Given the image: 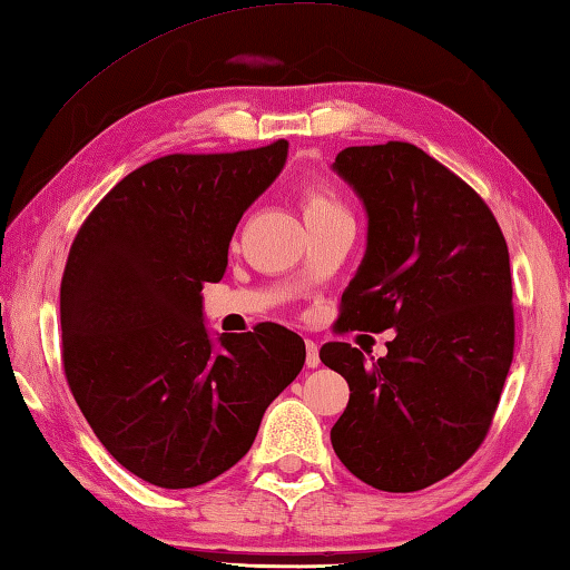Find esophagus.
Here are the masks:
<instances>
[{
	"instance_id": "34e87169",
	"label": "esophagus",
	"mask_w": 570,
	"mask_h": 570,
	"mask_svg": "<svg viewBox=\"0 0 570 570\" xmlns=\"http://www.w3.org/2000/svg\"><path fill=\"white\" fill-rule=\"evenodd\" d=\"M320 346H316V342H312V340H306V366H320Z\"/></svg>"
}]
</instances>
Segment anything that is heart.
I'll use <instances>...</instances> for the list:
<instances>
[{"mask_svg": "<svg viewBox=\"0 0 570 570\" xmlns=\"http://www.w3.org/2000/svg\"><path fill=\"white\" fill-rule=\"evenodd\" d=\"M304 216L308 218H330V216H346V208L336 190L324 180H312L304 186Z\"/></svg>", "mask_w": 570, "mask_h": 570, "instance_id": "obj_1", "label": "heart"}]
</instances>
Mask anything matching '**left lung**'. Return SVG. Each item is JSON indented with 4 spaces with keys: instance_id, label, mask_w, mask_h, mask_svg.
Returning <instances> with one entry per match:
<instances>
[{
    "instance_id": "1",
    "label": "left lung",
    "mask_w": 570,
    "mask_h": 570,
    "mask_svg": "<svg viewBox=\"0 0 570 570\" xmlns=\"http://www.w3.org/2000/svg\"><path fill=\"white\" fill-rule=\"evenodd\" d=\"M332 168L370 218L336 326L397 332L372 364L322 346L350 384L332 445L366 485L414 493L468 462L493 422L515 346L508 244L485 200L412 142L344 148Z\"/></svg>"
}]
</instances>
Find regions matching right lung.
I'll list each match as a JSON object with an SVG mask.
<instances>
[{"instance_id": "obj_1", "label": "right lung", "mask_w": 570, "mask_h": 570, "mask_svg": "<svg viewBox=\"0 0 570 570\" xmlns=\"http://www.w3.org/2000/svg\"><path fill=\"white\" fill-rule=\"evenodd\" d=\"M286 153L276 140L150 160L72 240L60 286L65 377L105 450L150 485L196 488L234 468L302 372L304 340L282 324L210 340L200 296L224 278L230 236Z\"/></svg>"}]
</instances>
